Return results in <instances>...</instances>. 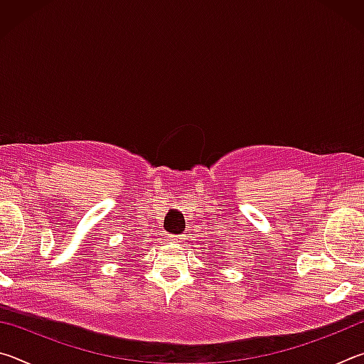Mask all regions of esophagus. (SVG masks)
<instances>
[{
    "label": "esophagus",
    "instance_id": "obj_1",
    "mask_svg": "<svg viewBox=\"0 0 364 364\" xmlns=\"http://www.w3.org/2000/svg\"><path fill=\"white\" fill-rule=\"evenodd\" d=\"M168 241L170 242H183L184 241V236H181V234H180V236H170Z\"/></svg>",
    "mask_w": 364,
    "mask_h": 364
}]
</instances>
